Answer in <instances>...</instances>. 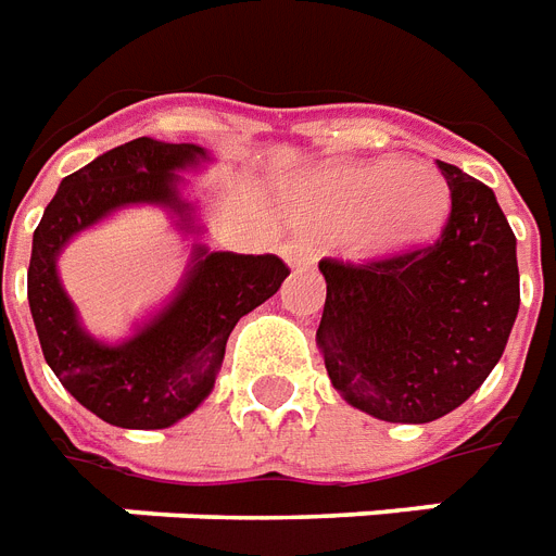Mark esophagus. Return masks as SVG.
Returning <instances> with one entry per match:
<instances>
[{
	"instance_id": "1",
	"label": "esophagus",
	"mask_w": 556,
	"mask_h": 556,
	"mask_svg": "<svg viewBox=\"0 0 556 556\" xmlns=\"http://www.w3.org/2000/svg\"><path fill=\"white\" fill-rule=\"evenodd\" d=\"M282 260L291 268H308V265H315V250L308 248L306 241H288L282 244Z\"/></svg>"
}]
</instances>
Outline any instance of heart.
Listing matches in <instances>:
<instances>
[{
  "mask_svg": "<svg viewBox=\"0 0 556 556\" xmlns=\"http://www.w3.org/2000/svg\"><path fill=\"white\" fill-rule=\"evenodd\" d=\"M303 210L324 227L350 230L367 260H388L438 236L452 189L429 160H358L308 180Z\"/></svg>",
  "mask_w": 556,
  "mask_h": 556,
  "instance_id": "1",
  "label": "heart"
}]
</instances>
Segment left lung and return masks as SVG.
<instances>
[{
	"instance_id": "1",
	"label": "left lung",
	"mask_w": 556,
	"mask_h": 556,
	"mask_svg": "<svg viewBox=\"0 0 556 556\" xmlns=\"http://www.w3.org/2000/svg\"><path fill=\"white\" fill-rule=\"evenodd\" d=\"M438 165L452 212L434 244L358 268L320 262L326 372L353 408L384 422H431L464 405L519 315L516 236L493 189Z\"/></svg>"
}]
</instances>
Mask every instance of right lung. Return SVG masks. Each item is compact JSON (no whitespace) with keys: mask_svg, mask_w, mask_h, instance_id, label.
I'll return each mask as SVG.
<instances>
[{"mask_svg":"<svg viewBox=\"0 0 556 556\" xmlns=\"http://www.w3.org/2000/svg\"><path fill=\"white\" fill-rule=\"evenodd\" d=\"M210 160L192 142H125L63 177L34 230L28 306L46 364L84 408L118 429H168L189 417L215 388L236 324L277 294L288 268L274 253L244 256L194 241L172 300L122 341H101L80 324L58 260L78 232L127 206H156L177 230L203 232L180 175Z\"/></svg>","mask_w":556,"mask_h":556,"instance_id":"add662e5","label":"right lung"}]
</instances>
